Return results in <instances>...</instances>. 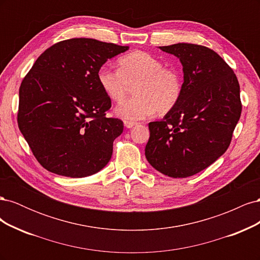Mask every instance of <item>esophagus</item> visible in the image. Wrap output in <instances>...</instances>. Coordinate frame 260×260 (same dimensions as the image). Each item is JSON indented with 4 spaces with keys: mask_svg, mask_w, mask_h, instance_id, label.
<instances>
[{
    "mask_svg": "<svg viewBox=\"0 0 260 260\" xmlns=\"http://www.w3.org/2000/svg\"><path fill=\"white\" fill-rule=\"evenodd\" d=\"M137 123L135 122V121H130V120H124V125L127 128H132V127H135Z\"/></svg>",
    "mask_w": 260,
    "mask_h": 260,
    "instance_id": "obj_1",
    "label": "esophagus"
}]
</instances>
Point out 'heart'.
Returning <instances> with one entry per match:
<instances>
[{
	"mask_svg": "<svg viewBox=\"0 0 260 260\" xmlns=\"http://www.w3.org/2000/svg\"><path fill=\"white\" fill-rule=\"evenodd\" d=\"M119 69L102 65L98 81L109 100L121 102L135 86L136 95L115 108L124 120H141L153 115L167 114L182 96L183 83L174 67L164 66L152 54L136 51L118 59Z\"/></svg>",
	"mask_w": 260,
	"mask_h": 260,
	"instance_id": "heart-1",
	"label": "heart"
}]
</instances>
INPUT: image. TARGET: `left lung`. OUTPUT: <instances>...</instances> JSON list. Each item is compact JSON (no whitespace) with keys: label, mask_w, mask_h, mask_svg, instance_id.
<instances>
[{"label":"left lung","mask_w":260,"mask_h":260,"mask_svg":"<svg viewBox=\"0 0 260 260\" xmlns=\"http://www.w3.org/2000/svg\"><path fill=\"white\" fill-rule=\"evenodd\" d=\"M159 49L179 57L183 91L172 111L148 123L145 156L164 175L191 177L229 147L242 112L240 84L233 69L206 46L178 43Z\"/></svg>","instance_id":"1"}]
</instances>
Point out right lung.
<instances>
[{"mask_svg": "<svg viewBox=\"0 0 260 260\" xmlns=\"http://www.w3.org/2000/svg\"><path fill=\"white\" fill-rule=\"evenodd\" d=\"M128 46L74 38L38 57L19 88L17 122L42 167L70 178L94 175L111 160L123 130L98 81V70Z\"/></svg>", "mask_w": 260, "mask_h": 260, "instance_id": "add662e5", "label": "right lung"}]
</instances>
